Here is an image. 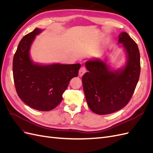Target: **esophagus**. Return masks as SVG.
I'll return each mask as SVG.
<instances>
[{"label": "esophagus", "instance_id": "obj_1", "mask_svg": "<svg viewBox=\"0 0 153 153\" xmlns=\"http://www.w3.org/2000/svg\"><path fill=\"white\" fill-rule=\"evenodd\" d=\"M86 72V69L85 67H82L80 70H79V76H82L84 75V74Z\"/></svg>", "mask_w": 153, "mask_h": 153}]
</instances>
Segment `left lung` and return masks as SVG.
Wrapping results in <instances>:
<instances>
[{
    "label": "left lung",
    "instance_id": "left-lung-1",
    "mask_svg": "<svg viewBox=\"0 0 153 153\" xmlns=\"http://www.w3.org/2000/svg\"><path fill=\"white\" fill-rule=\"evenodd\" d=\"M122 44L126 61L115 69L108 56L93 58L86 61L88 70L82 76V84L89 108L94 113L105 115L114 113L126 106L139 80L140 57L138 46L126 32L118 36Z\"/></svg>",
    "mask_w": 153,
    "mask_h": 153
}]
</instances>
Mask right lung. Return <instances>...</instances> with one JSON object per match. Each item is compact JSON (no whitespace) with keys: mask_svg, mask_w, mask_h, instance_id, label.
<instances>
[{"mask_svg":"<svg viewBox=\"0 0 153 153\" xmlns=\"http://www.w3.org/2000/svg\"><path fill=\"white\" fill-rule=\"evenodd\" d=\"M43 30L36 28L22 39L13 57V73L19 98L35 110L50 111L62 101L69 81L78 76L80 64H41L32 61V44Z\"/></svg>","mask_w":153,"mask_h":153,"instance_id":"add662e5","label":"right lung"}]
</instances>
